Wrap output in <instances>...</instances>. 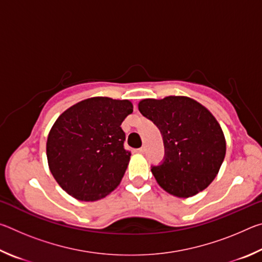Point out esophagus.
<instances>
[{"mask_svg": "<svg viewBox=\"0 0 262 262\" xmlns=\"http://www.w3.org/2000/svg\"><path fill=\"white\" fill-rule=\"evenodd\" d=\"M145 149H147V148H145V145H143V147H141V148L139 149V152H140V154H144V152H145Z\"/></svg>", "mask_w": 262, "mask_h": 262, "instance_id": "34e87169", "label": "esophagus"}]
</instances>
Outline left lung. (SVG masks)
Returning <instances> with one entry per match:
<instances>
[{
	"label": "left lung",
	"instance_id": "8db88e82",
	"mask_svg": "<svg viewBox=\"0 0 262 262\" xmlns=\"http://www.w3.org/2000/svg\"><path fill=\"white\" fill-rule=\"evenodd\" d=\"M142 115L161 130L165 157L151 172L161 187L177 198L206 189L224 161L227 143L210 111L189 97L142 99Z\"/></svg>",
	"mask_w": 262,
	"mask_h": 262
}]
</instances>
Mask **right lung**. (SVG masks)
I'll use <instances>...</instances> for the list:
<instances>
[{
    "instance_id": "right-lung-1",
    "label": "right lung",
    "mask_w": 262,
    "mask_h": 262,
    "mask_svg": "<svg viewBox=\"0 0 262 262\" xmlns=\"http://www.w3.org/2000/svg\"><path fill=\"white\" fill-rule=\"evenodd\" d=\"M129 100L92 97L66 110L51 128L46 154L61 188L79 201H97L118 187L129 164L120 127Z\"/></svg>"
}]
</instances>
